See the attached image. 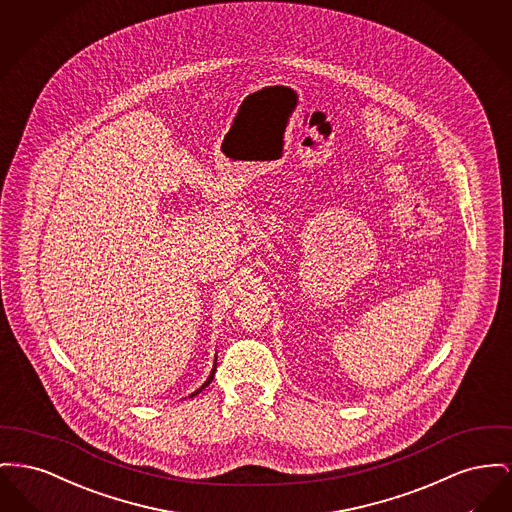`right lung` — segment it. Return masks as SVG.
<instances>
[{
	"label": "right lung",
	"mask_w": 512,
	"mask_h": 512,
	"mask_svg": "<svg viewBox=\"0 0 512 512\" xmlns=\"http://www.w3.org/2000/svg\"><path fill=\"white\" fill-rule=\"evenodd\" d=\"M214 374H216V366H214V370H212V374H210V376H208V379H206V381H204V383H202V387H200V389H196V391H194V393H192V395H189V397H194V395H198V393H202V389H204V387H208V385H210V383H212V379H214Z\"/></svg>",
	"instance_id": "add662e5"
}]
</instances>
